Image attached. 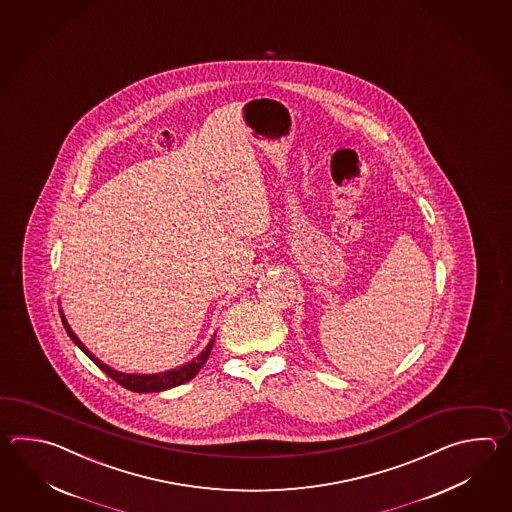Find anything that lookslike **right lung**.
Here are the masks:
<instances>
[{
  "mask_svg": "<svg viewBox=\"0 0 512 512\" xmlns=\"http://www.w3.org/2000/svg\"><path fill=\"white\" fill-rule=\"evenodd\" d=\"M60 316H62V324L66 327L67 335L71 337V340L77 344L78 348L82 349L86 353L89 359L93 360L97 364L100 370L104 371L108 377H111L113 381L119 382L120 386H124L126 390L137 393H153V392H164V390H170L175 386H181L185 382L192 381L196 377L199 370L205 366V362L208 360V355L212 351L214 346V340L216 335L210 338V342L207 344V348L203 349L196 359L186 362L179 368L174 370L161 371V373H148V375H142V373H122V371L113 370L108 364H104L102 360H98L89 349L80 342V338L73 333V329L67 324L66 315L64 311L60 309Z\"/></svg>",
  "mask_w": 512,
  "mask_h": 512,
  "instance_id": "add662e5",
  "label": "right lung"
}]
</instances>
